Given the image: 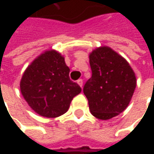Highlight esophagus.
Wrapping results in <instances>:
<instances>
[{
  "label": "esophagus",
  "mask_w": 154,
  "mask_h": 154,
  "mask_svg": "<svg viewBox=\"0 0 154 154\" xmlns=\"http://www.w3.org/2000/svg\"><path fill=\"white\" fill-rule=\"evenodd\" d=\"M77 84L82 87V86H83V80H82V79H78V80H77Z\"/></svg>",
  "instance_id": "obj_1"
}]
</instances>
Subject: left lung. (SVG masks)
Wrapping results in <instances>:
<instances>
[{"label":"left lung","mask_w":154,"mask_h":154,"mask_svg":"<svg viewBox=\"0 0 154 154\" xmlns=\"http://www.w3.org/2000/svg\"><path fill=\"white\" fill-rule=\"evenodd\" d=\"M89 60L92 77L84 86V94L92 115L99 119H109L128 106L137 86L135 72L109 47L96 48Z\"/></svg>","instance_id":"left-lung-1"}]
</instances>
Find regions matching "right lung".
Listing matches in <instances>:
<instances>
[{"mask_svg":"<svg viewBox=\"0 0 154 154\" xmlns=\"http://www.w3.org/2000/svg\"><path fill=\"white\" fill-rule=\"evenodd\" d=\"M20 91L28 105L37 114L56 118L66 113L81 87L69 78L64 57L54 50L38 56L26 69Z\"/></svg>","mask_w":154,"mask_h":154,"instance_id":"obj_1","label":"right lung"}]
</instances>
